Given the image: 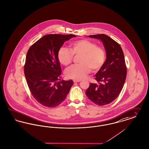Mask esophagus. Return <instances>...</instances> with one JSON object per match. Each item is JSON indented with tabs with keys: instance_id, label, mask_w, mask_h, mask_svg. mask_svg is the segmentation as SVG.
Masks as SVG:
<instances>
[{
	"instance_id": "34e87169",
	"label": "esophagus",
	"mask_w": 149,
	"mask_h": 149,
	"mask_svg": "<svg viewBox=\"0 0 149 149\" xmlns=\"http://www.w3.org/2000/svg\"><path fill=\"white\" fill-rule=\"evenodd\" d=\"M81 81V79H73V82H74V83H76V82H80Z\"/></svg>"
}]
</instances>
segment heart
Instances as JSON below:
<instances>
[{"label":"heart","instance_id":"1","mask_svg":"<svg viewBox=\"0 0 149 149\" xmlns=\"http://www.w3.org/2000/svg\"><path fill=\"white\" fill-rule=\"evenodd\" d=\"M73 55H80L79 64L74 65L65 71V75L73 79H84L90 72L98 71L104 64L105 52L89 40H81L70 44V50L61 47L58 52V59L60 63L68 66L71 63Z\"/></svg>","mask_w":149,"mask_h":149}]
</instances>
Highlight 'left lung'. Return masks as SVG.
I'll return each instance as SVG.
<instances>
[{
	"label": "left lung",
	"instance_id": "obj_1",
	"mask_svg": "<svg viewBox=\"0 0 149 149\" xmlns=\"http://www.w3.org/2000/svg\"><path fill=\"white\" fill-rule=\"evenodd\" d=\"M88 37L102 42L106 59L95 75V79L99 84L91 83L86 95L95 104L104 106L116 99L123 88L127 77L124 55L119 43L108 36L102 34Z\"/></svg>",
	"mask_w": 149,
	"mask_h": 149
}]
</instances>
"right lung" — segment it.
I'll return each mask as SVG.
<instances>
[{
    "instance_id": "right-lung-1",
    "label": "right lung",
    "mask_w": 149,
    "mask_h": 149,
    "mask_svg": "<svg viewBox=\"0 0 149 149\" xmlns=\"http://www.w3.org/2000/svg\"><path fill=\"white\" fill-rule=\"evenodd\" d=\"M73 34H47L28 50L24 66L26 80L33 97L42 105L55 107L61 103L73 84L72 79L60 80L61 67L58 52Z\"/></svg>"
}]
</instances>
